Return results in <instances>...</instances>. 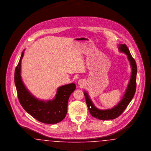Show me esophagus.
<instances>
[{
  "instance_id": "esophagus-1",
  "label": "esophagus",
  "mask_w": 151,
  "mask_h": 151,
  "mask_svg": "<svg viewBox=\"0 0 151 151\" xmlns=\"http://www.w3.org/2000/svg\"><path fill=\"white\" fill-rule=\"evenodd\" d=\"M78 84H79V86L80 87H82L83 86H84V81L83 80H79L78 81Z\"/></svg>"
}]
</instances>
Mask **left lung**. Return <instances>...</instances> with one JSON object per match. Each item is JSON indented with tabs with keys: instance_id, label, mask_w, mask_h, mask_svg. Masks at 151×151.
<instances>
[{
	"instance_id": "obj_1",
	"label": "left lung",
	"mask_w": 151,
	"mask_h": 151,
	"mask_svg": "<svg viewBox=\"0 0 151 151\" xmlns=\"http://www.w3.org/2000/svg\"><path fill=\"white\" fill-rule=\"evenodd\" d=\"M118 49L120 52H123L127 55L128 60L131 67V75L129 84L126 88L122 100L116 105L110 109L100 110L96 108L92 100L89 97L86 91L84 92L86 105L88 110L92 116L100 120H109L114 119L118 117L122 114L123 111L129 105V102L132 100L136 91L137 87V65L136 62L130 54L129 50L125 44H119Z\"/></svg>"
}]
</instances>
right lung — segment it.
Returning a JSON list of instances; mask_svg holds the SVG:
<instances>
[{
    "mask_svg": "<svg viewBox=\"0 0 151 151\" xmlns=\"http://www.w3.org/2000/svg\"><path fill=\"white\" fill-rule=\"evenodd\" d=\"M24 50L14 72V83L20 104L28 114L40 122L53 124L62 121L67 114L68 99L75 90L76 85L71 83L59 87L55 97L52 100L37 99L27 89L22 80L21 64Z\"/></svg>",
    "mask_w": 151,
    "mask_h": 151,
    "instance_id": "add662e5",
    "label": "right lung"
}]
</instances>
